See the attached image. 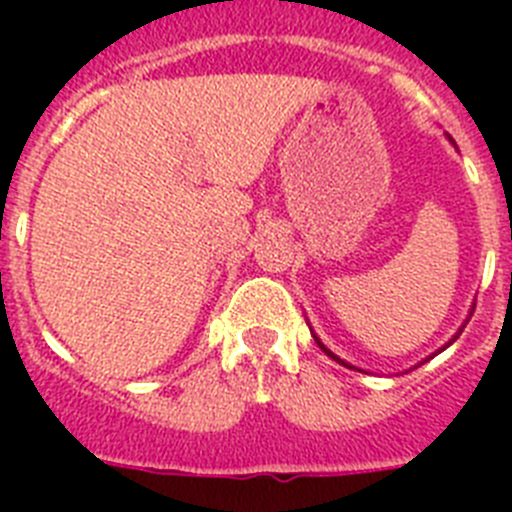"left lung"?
Instances as JSON below:
<instances>
[{"label": "left lung", "instance_id": "1", "mask_svg": "<svg viewBox=\"0 0 512 512\" xmlns=\"http://www.w3.org/2000/svg\"><path fill=\"white\" fill-rule=\"evenodd\" d=\"M451 143H454V140H451ZM474 312V310H472ZM469 318H472V315H469ZM469 323V320H464V325H467ZM464 325H461V328H459V333H461V330H464ZM459 333H456V336L454 338H451V341H456V338H459ZM312 338H315V343H318V346L320 348H323V351H325V354H328L330 356V359H336L338 361V364H343V366H351V364H348V361H343V359H338V356L336 354H333V351H330V348L328 346H323V341H320V338L318 336H315V333H312ZM451 341L449 343H446V346H451ZM446 346H443V348H446ZM443 348H438V351H443ZM433 356H436V354H433ZM420 364H423V361H420Z\"/></svg>", "mask_w": 512, "mask_h": 512}]
</instances>
